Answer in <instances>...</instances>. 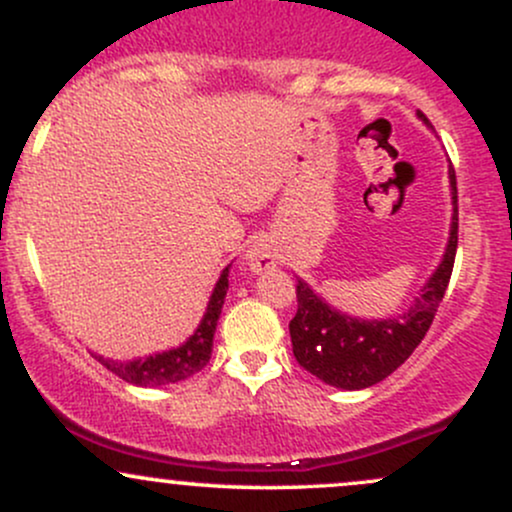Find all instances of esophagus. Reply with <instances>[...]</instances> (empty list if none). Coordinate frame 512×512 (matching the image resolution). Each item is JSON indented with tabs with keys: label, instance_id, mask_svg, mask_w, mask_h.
<instances>
[{
	"label": "esophagus",
	"instance_id": "obj_1",
	"mask_svg": "<svg viewBox=\"0 0 512 512\" xmlns=\"http://www.w3.org/2000/svg\"><path fill=\"white\" fill-rule=\"evenodd\" d=\"M245 260H248V267L252 272H269V269H274L279 264V255H276L267 240H257V243L250 245Z\"/></svg>",
	"mask_w": 512,
	"mask_h": 512
}]
</instances>
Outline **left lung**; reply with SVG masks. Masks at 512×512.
Masks as SVG:
<instances>
[{"label": "left lung", "mask_w": 512, "mask_h": 512, "mask_svg": "<svg viewBox=\"0 0 512 512\" xmlns=\"http://www.w3.org/2000/svg\"><path fill=\"white\" fill-rule=\"evenodd\" d=\"M419 117L431 125L421 110ZM450 187L455 214H452L448 248L443 262L426 281L409 313L387 320H358L330 308L305 281L298 279V310L289 322L293 356L322 383L342 390H363L380 383L395 373L426 337L450 284L457 252V180L452 168Z\"/></svg>", "instance_id": "left-lung-1"}]
</instances>
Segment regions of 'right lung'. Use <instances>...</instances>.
Wrapping results in <instances>:
<instances>
[{"label": "right lung", "instance_id": "obj_1", "mask_svg": "<svg viewBox=\"0 0 512 512\" xmlns=\"http://www.w3.org/2000/svg\"><path fill=\"white\" fill-rule=\"evenodd\" d=\"M228 269L231 267L223 269L219 281H216L214 293H211L209 305H207V313H204L195 334H192L185 344L178 346V349H170V351H163V354L137 358V361H125V363H117V361H110V358L96 356L98 361H101L108 370H113L117 378H122L125 383L142 385V387L180 383V380H187L190 375L199 373L211 358L216 322H219L223 298H226V291H228Z\"/></svg>", "mask_w": 512, "mask_h": 512}]
</instances>
